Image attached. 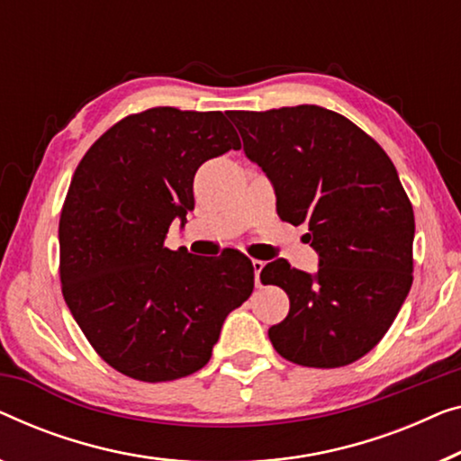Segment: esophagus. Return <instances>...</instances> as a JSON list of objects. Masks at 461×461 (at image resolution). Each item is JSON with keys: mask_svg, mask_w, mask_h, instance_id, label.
I'll use <instances>...</instances> for the list:
<instances>
[{"mask_svg": "<svg viewBox=\"0 0 461 461\" xmlns=\"http://www.w3.org/2000/svg\"><path fill=\"white\" fill-rule=\"evenodd\" d=\"M253 264V272H256V286H262V280H259V272L264 268V262L262 259H251Z\"/></svg>", "mask_w": 461, "mask_h": 461, "instance_id": "34e87169", "label": "esophagus"}]
</instances>
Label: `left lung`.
<instances>
[{
  "mask_svg": "<svg viewBox=\"0 0 461 461\" xmlns=\"http://www.w3.org/2000/svg\"><path fill=\"white\" fill-rule=\"evenodd\" d=\"M245 156L270 178L276 212L305 224L316 275L278 258L264 285L289 295V316L270 326L293 364L339 368L375 349L402 310L413 272V210L397 170L370 135L337 112L295 105L230 112Z\"/></svg>",
  "mask_w": 461,
  "mask_h": 461,
  "instance_id": "left-lung-1",
  "label": "left lung"
}]
</instances>
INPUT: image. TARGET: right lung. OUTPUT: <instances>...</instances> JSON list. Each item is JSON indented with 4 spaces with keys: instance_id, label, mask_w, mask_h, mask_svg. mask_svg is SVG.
I'll return each instance as SVG.
<instances>
[{
    "instance_id": "1",
    "label": "right lung",
    "mask_w": 461,
    "mask_h": 461,
    "mask_svg": "<svg viewBox=\"0 0 461 461\" xmlns=\"http://www.w3.org/2000/svg\"><path fill=\"white\" fill-rule=\"evenodd\" d=\"M222 112L151 108L126 116L85 153L59 216L66 305L104 362L143 383L210 362L224 320L253 291L251 259L164 245L195 208L203 162L239 149Z\"/></svg>"
}]
</instances>
